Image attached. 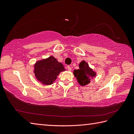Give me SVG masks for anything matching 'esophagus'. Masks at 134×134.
<instances>
[{
    "instance_id": "obj_1",
    "label": "esophagus",
    "mask_w": 134,
    "mask_h": 134,
    "mask_svg": "<svg viewBox=\"0 0 134 134\" xmlns=\"http://www.w3.org/2000/svg\"><path fill=\"white\" fill-rule=\"evenodd\" d=\"M67 69H68V70H69V71H71V70H72V68L70 66H67Z\"/></svg>"
}]
</instances>
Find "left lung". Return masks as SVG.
I'll list each match as a JSON object with an SVG mask.
<instances>
[{"label":"left lung","instance_id":"left-lung-1","mask_svg":"<svg viewBox=\"0 0 134 134\" xmlns=\"http://www.w3.org/2000/svg\"><path fill=\"white\" fill-rule=\"evenodd\" d=\"M79 66V69L74 70L73 74L80 86H86L90 84L91 81L96 76V72L93 71L84 60L80 62Z\"/></svg>","mask_w":134,"mask_h":134}]
</instances>
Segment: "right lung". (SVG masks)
Segmentation results:
<instances>
[{
  "label": "right lung",
  "mask_w": 134,
  "mask_h": 134,
  "mask_svg": "<svg viewBox=\"0 0 134 134\" xmlns=\"http://www.w3.org/2000/svg\"><path fill=\"white\" fill-rule=\"evenodd\" d=\"M34 67L36 78L46 86L53 84L60 72L65 71L62 63H59L53 56L38 60Z\"/></svg>",
  "instance_id": "1"
}]
</instances>
